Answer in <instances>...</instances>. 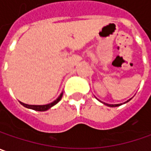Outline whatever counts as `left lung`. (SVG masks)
Instances as JSON below:
<instances>
[{
    "mask_svg": "<svg viewBox=\"0 0 151 151\" xmlns=\"http://www.w3.org/2000/svg\"><path fill=\"white\" fill-rule=\"evenodd\" d=\"M132 98H130V99H129V100H127V102H123V103H119V104H109V103H106V102H102V101H100V100H98L97 98H96V99H97V100H98L99 102H101L102 103H103L104 105H106V106H108V107H111V108H113V107H119V106L122 105V104H124V103H127V102H128L129 101H130V100L132 99Z\"/></svg>",
    "mask_w": 151,
    "mask_h": 151,
    "instance_id": "1",
    "label": "left lung"
}]
</instances>
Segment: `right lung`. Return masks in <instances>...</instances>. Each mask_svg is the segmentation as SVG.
<instances>
[{
    "mask_svg": "<svg viewBox=\"0 0 151 151\" xmlns=\"http://www.w3.org/2000/svg\"><path fill=\"white\" fill-rule=\"evenodd\" d=\"M62 96H63V92H61L60 95L57 97V99H55L54 102H50L49 104H45V105H30V104H25V103H24V102H19L21 103V105H23L24 107H25V108H27V109H33V110L36 111H47L48 109H49L50 108H52L53 106H55V104H57L58 102L60 101Z\"/></svg>",
    "mask_w": 151,
    "mask_h": 151,
    "instance_id": "right-lung-1",
    "label": "right lung"
}]
</instances>
